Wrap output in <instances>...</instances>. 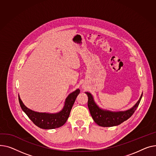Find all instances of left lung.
Masks as SVG:
<instances>
[{"instance_id": "obj_1", "label": "left lung", "mask_w": 156, "mask_h": 156, "mask_svg": "<svg viewBox=\"0 0 156 156\" xmlns=\"http://www.w3.org/2000/svg\"><path fill=\"white\" fill-rule=\"evenodd\" d=\"M88 97L87 106L89 109L91 116L94 121L99 126L108 127L118 125L127 120L134 113L136 108H138L142 94L136 104L129 110L120 112H112L109 111H104L100 109L94 103L93 96L89 93H86Z\"/></svg>"}]
</instances>
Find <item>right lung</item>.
<instances>
[{
	"instance_id": "obj_1",
	"label": "right lung",
	"mask_w": 156,
	"mask_h": 156,
	"mask_svg": "<svg viewBox=\"0 0 156 156\" xmlns=\"http://www.w3.org/2000/svg\"><path fill=\"white\" fill-rule=\"evenodd\" d=\"M79 93L80 90L77 89L74 92L70 94L66 100L65 106L62 110L55 114L38 113L31 110L23 104L20 96L19 102L24 112L34 125L43 129H53L60 127L66 123L69 116L72 106Z\"/></svg>"
}]
</instances>
